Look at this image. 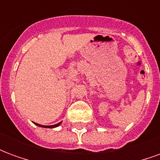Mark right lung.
<instances>
[{"label":"right lung","instance_id":"1","mask_svg":"<svg viewBox=\"0 0 160 160\" xmlns=\"http://www.w3.org/2000/svg\"><path fill=\"white\" fill-rule=\"evenodd\" d=\"M62 123V122H60L58 123L55 124V125H50V126H44V125H41V124H38V123H36V122H34V124H36L37 126H39V127H42V128H56L60 126Z\"/></svg>","mask_w":160,"mask_h":160}]
</instances>
